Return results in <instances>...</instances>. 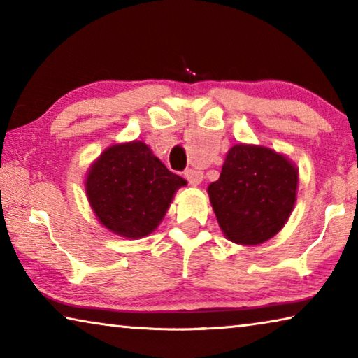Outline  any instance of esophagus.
I'll return each instance as SVG.
<instances>
[{
  "mask_svg": "<svg viewBox=\"0 0 358 358\" xmlns=\"http://www.w3.org/2000/svg\"><path fill=\"white\" fill-rule=\"evenodd\" d=\"M185 177H186L187 181H189V185L197 186V185L202 183L203 173L199 172V171H194V169H187V171L185 172Z\"/></svg>",
  "mask_w": 358,
  "mask_h": 358,
  "instance_id": "esophagus-1",
  "label": "esophagus"
}]
</instances>
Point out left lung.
Here are the masks:
<instances>
[{
	"label": "left lung",
	"mask_w": 358,
	"mask_h": 358,
	"mask_svg": "<svg viewBox=\"0 0 358 358\" xmlns=\"http://www.w3.org/2000/svg\"><path fill=\"white\" fill-rule=\"evenodd\" d=\"M296 187L299 169L287 156L262 145L238 143L227 151L220 180L207 191L224 237L254 246L284 227Z\"/></svg>",
	"instance_id": "1"
}]
</instances>
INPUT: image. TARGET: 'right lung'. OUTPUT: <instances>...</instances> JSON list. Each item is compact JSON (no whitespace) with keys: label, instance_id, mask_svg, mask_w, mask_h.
I'll list each match as a JSON object with an SVG mask.
<instances>
[{"label":"right lung","instance_id":"obj_1","mask_svg":"<svg viewBox=\"0 0 358 358\" xmlns=\"http://www.w3.org/2000/svg\"><path fill=\"white\" fill-rule=\"evenodd\" d=\"M186 180L172 173L142 141L115 143L90 166L85 192L98 221L124 238L159 226Z\"/></svg>","mask_w":358,"mask_h":358}]
</instances>
